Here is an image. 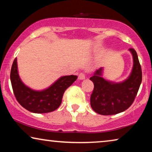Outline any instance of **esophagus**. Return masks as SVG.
Returning <instances> with one entry per match:
<instances>
[{
    "label": "esophagus",
    "instance_id": "obj_1",
    "mask_svg": "<svg viewBox=\"0 0 152 152\" xmlns=\"http://www.w3.org/2000/svg\"><path fill=\"white\" fill-rule=\"evenodd\" d=\"M85 77H86V75H85V74L84 73V72H81V73L79 74L78 77L80 80H84Z\"/></svg>",
    "mask_w": 152,
    "mask_h": 152
}]
</instances>
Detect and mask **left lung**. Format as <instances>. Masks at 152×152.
<instances>
[{
	"label": "left lung",
	"mask_w": 152,
	"mask_h": 152,
	"mask_svg": "<svg viewBox=\"0 0 152 152\" xmlns=\"http://www.w3.org/2000/svg\"><path fill=\"white\" fill-rule=\"evenodd\" d=\"M134 59L132 71L123 82L114 83L102 77V68L97 70L90 78L94 84L91 95L93 111L104 115H115L128 109L134 102L142 82V70L136 50L129 48Z\"/></svg>",
	"instance_id": "left-lung-1"
}]
</instances>
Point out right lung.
<instances>
[{
  "instance_id": "1",
  "label": "right lung",
  "mask_w": 152,
  "mask_h": 152,
  "mask_svg": "<svg viewBox=\"0 0 152 152\" xmlns=\"http://www.w3.org/2000/svg\"><path fill=\"white\" fill-rule=\"evenodd\" d=\"M77 76L61 77L49 88L34 91L26 86L18 75L17 59L12 64L10 80L16 100L28 111L35 113H45L55 111L61 103L64 93L77 80Z\"/></svg>"
}]
</instances>
